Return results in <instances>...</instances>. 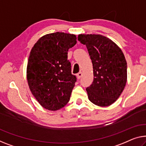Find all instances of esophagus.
I'll return each mask as SVG.
<instances>
[{
    "label": "esophagus",
    "instance_id": "obj_1",
    "mask_svg": "<svg viewBox=\"0 0 146 146\" xmlns=\"http://www.w3.org/2000/svg\"><path fill=\"white\" fill-rule=\"evenodd\" d=\"M82 72H79V73H77V79H80V77H82Z\"/></svg>",
    "mask_w": 146,
    "mask_h": 146
}]
</instances>
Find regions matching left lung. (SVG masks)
<instances>
[{
  "instance_id": "1",
  "label": "left lung",
  "mask_w": 146,
  "mask_h": 146,
  "mask_svg": "<svg viewBox=\"0 0 146 146\" xmlns=\"http://www.w3.org/2000/svg\"><path fill=\"white\" fill-rule=\"evenodd\" d=\"M78 40L86 45L93 66L94 80L86 88L88 98L100 107L117 101L127 80V64L121 49L110 38L98 34H80Z\"/></svg>"
}]
</instances>
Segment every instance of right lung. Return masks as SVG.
<instances>
[{
  "label": "right lung",
  "instance_id": "right-lung-1",
  "mask_svg": "<svg viewBox=\"0 0 146 146\" xmlns=\"http://www.w3.org/2000/svg\"><path fill=\"white\" fill-rule=\"evenodd\" d=\"M76 44L75 35L56 32L40 37L30 52L27 66L28 85L46 110H61L69 101L76 77L71 74L67 52Z\"/></svg>",
  "mask_w": 146,
  "mask_h": 146
}]
</instances>
